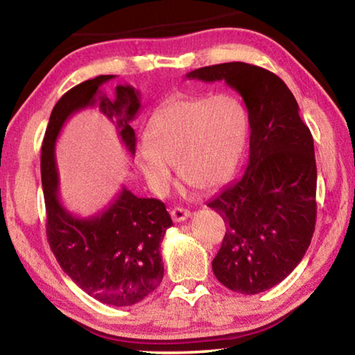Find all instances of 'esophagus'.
I'll return each mask as SVG.
<instances>
[{
	"label": "esophagus",
	"instance_id": "obj_1",
	"mask_svg": "<svg viewBox=\"0 0 355 355\" xmlns=\"http://www.w3.org/2000/svg\"><path fill=\"white\" fill-rule=\"evenodd\" d=\"M171 216H172L173 222H183L189 218L191 213H189V209L182 208V207H175L171 209Z\"/></svg>",
	"mask_w": 355,
	"mask_h": 355
}]
</instances>
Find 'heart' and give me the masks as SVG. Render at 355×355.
I'll return each mask as SVG.
<instances>
[{"instance_id": "obj_1", "label": "heart", "mask_w": 355, "mask_h": 355, "mask_svg": "<svg viewBox=\"0 0 355 355\" xmlns=\"http://www.w3.org/2000/svg\"><path fill=\"white\" fill-rule=\"evenodd\" d=\"M248 120L232 95L173 98L155 112L150 141L136 147V163L148 184L164 194L178 177L197 189L224 183L241 156Z\"/></svg>"}]
</instances>
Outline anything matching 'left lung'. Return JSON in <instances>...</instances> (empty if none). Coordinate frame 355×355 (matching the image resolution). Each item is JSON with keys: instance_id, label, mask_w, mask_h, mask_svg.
Returning a JSON list of instances; mask_svg holds the SVG:
<instances>
[{"instance_id": "obj_1", "label": "left lung", "mask_w": 355, "mask_h": 355, "mask_svg": "<svg viewBox=\"0 0 355 355\" xmlns=\"http://www.w3.org/2000/svg\"><path fill=\"white\" fill-rule=\"evenodd\" d=\"M189 80L225 81L248 107L249 163L208 202L227 232L213 272L228 290L258 294L293 272L316 224L313 137L286 84L266 69L225 62L189 71Z\"/></svg>"}]
</instances>
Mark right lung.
Here are the masks:
<instances>
[{
	"label": "right lung",
	"instance_id": "right-lung-1",
	"mask_svg": "<svg viewBox=\"0 0 355 355\" xmlns=\"http://www.w3.org/2000/svg\"><path fill=\"white\" fill-rule=\"evenodd\" d=\"M100 75L65 92L55 105L45 131L40 155L42 188L46 208V238L62 271L89 296L114 307L141 302L156 290L164 275L159 245L172 225L166 205L142 199L123 186L110 207L91 218H78L59 200V173L55 146L67 119L84 107L98 110L116 125L130 155L136 152L131 128L141 95L131 86Z\"/></svg>",
	"mask_w": 355,
	"mask_h": 355
}]
</instances>
